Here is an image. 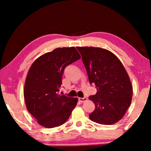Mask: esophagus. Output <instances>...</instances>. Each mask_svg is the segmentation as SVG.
Returning <instances> with one entry per match:
<instances>
[{
    "mask_svg": "<svg viewBox=\"0 0 151 151\" xmlns=\"http://www.w3.org/2000/svg\"><path fill=\"white\" fill-rule=\"evenodd\" d=\"M78 100L80 102H81V103H84V102L86 101V100H87V98L86 97H83V98H78Z\"/></svg>",
    "mask_w": 151,
    "mask_h": 151,
    "instance_id": "esophagus-1",
    "label": "esophagus"
}]
</instances>
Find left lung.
<instances>
[{"label": "left lung", "instance_id": "1", "mask_svg": "<svg viewBox=\"0 0 151 151\" xmlns=\"http://www.w3.org/2000/svg\"><path fill=\"white\" fill-rule=\"evenodd\" d=\"M89 83L97 92L89 96L95 104L89 114L92 121L112 124L120 121L131 105L132 86L121 61L109 50L97 47H77Z\"/></svg>", "mask_w": 151, "mask_h": 151}]
</instances>
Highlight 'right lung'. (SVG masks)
Segmentation results:
<instances>
[{"label": "right lung", "mask_w": 151, "mask_h": 151, "mask_svg": "<svg viewBox=\"0 0 151 151\" xmlns=\"http://www.w3.org/2000/svg\"><path fill=\"white\" fill-rule=\"evenodd\" d=\"M80 58L75 47L58 48L40 56L30 66L25 81L24 101L39 124L50 129L69 118L78 99L58 93L65 68Z\"/></svg>", "instance_id": "1"}]
</instances>
